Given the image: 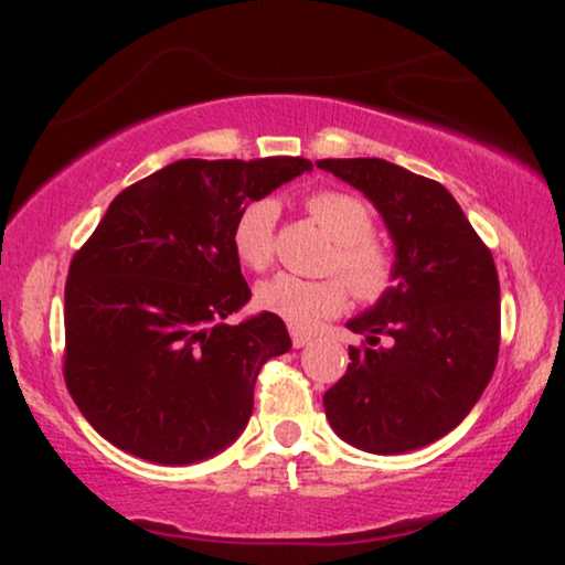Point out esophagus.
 <instances>
[{
  "instance_id": "1",
  "label": "esophagus",
  "mask_w": 565,
  "mask_h": 565,
  "mask_svg": "<svg viewBox=\"0 0 565 565\" xmlns=\"http://www.w3.org/2000/svg\"><path fill=\"white\" fill-rule=\"evenodd\" d=\"M290 339H292V347H296V350H300V347H306V344H311V334H308V331H300V329H290Z\"/></svg>"
}]
</instances>
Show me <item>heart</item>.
<instances>
[{"mask_svg": "<svg viewBox=\"0 0 565 565\" xmlns=\"http://www.w3.org/2000/svg\"><path fill=\"white\" fill-rule=\"evenodd\" d=\"M306 211L334 238L329 267L337 269L360 300H377L396 282V257L373 238V213L360 198L339 190H319L306 198ZM277 205L257 200L246 205L231 231V244L244 267L262 273L275 257ZM347 285L339 277L303 280L275 275L257 288V303L280 316L292 329H313L321 319L339 313L347 303Z\"/></svg>", "mask_w": 565, "mask_h": 565, "instance_id": "obj_1", "label": "heart"}]
</instances>
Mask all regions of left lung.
Returning a JSON list of instances; mask_svg holds the SVG:
<instances>
[{
  "label": "left lung",
  "mask_w": 565,
  "mask_h": 565,
  "mask_svg": "<svg viewBox=\"0 0 565 565\" xmlns=\"http://www.w3.org/2000/svg\"><path fill=\"white\" fill-rule=\"evenodd\" d=\"M316 167L377 207L398 267L393 288L347 321L365 344L350 347L347 373L323 393L327 419L365 452L419 450L466 419L497 367V265L439 182L385 159H321Z\"/></svg>",
  "instance_id": "8db88e82"
}]
</instances>
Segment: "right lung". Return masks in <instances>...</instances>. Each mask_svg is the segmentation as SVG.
<instances>
[{
	"label": "right lung",
	"instance_id": "right-lung-1",
	"mask_svg": "<svg viewBox=\"0 0 565 565\" xmlns=\"http://www.w3.org/2000/svg\"><path fill=\"white\" fill-rule=\"evenodd\" d=\"M311 167L180 159L113 200L64 292L66 388L107 443L190 466L242 435L259 370L290 337L267 311L223 323L252 298L231 231L246 205Z\"/></svg>",
	"mask_w": 565,
	"mask_h": 565
}]
</instances>
